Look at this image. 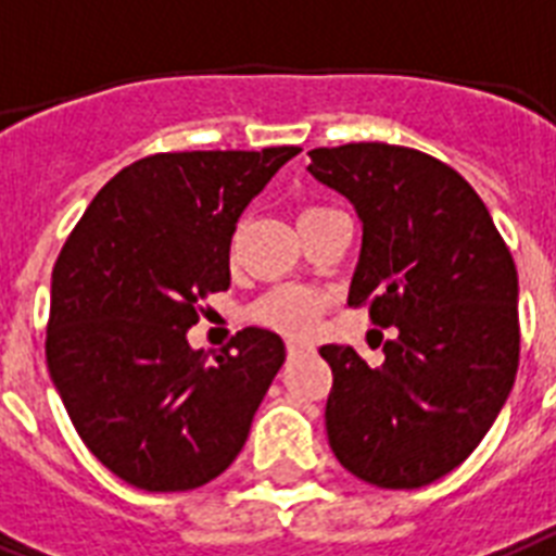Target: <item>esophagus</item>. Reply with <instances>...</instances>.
<instances>
[{"mask_svg": "<svg viewBox=\"0 0 556 556\" xmlns=\"http://www.w3.org/2000/svg\"><path fill=\"white\" fill-rule=\"evenodd\" d=\"M311 345L308 342H300V340H288V356H300V354H308Z\"/></svg>", "mask_w": 556, "mask_h": 556, "instance_id": "obj_1", "label": "esophagus"}]
</instances>
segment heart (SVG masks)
Returning a JSON list of instances; mask_svg holds the SVG:
<instances>
[{
    "label": "heart",
    "instance_id": "obj_1",
    "mask_svg": "<svg viewBox=\"0 0 556 556\" xmlns=\"http://www.w3.org/2000/svg\"><path fill=\"white\" fill-rule=\"evenodd\" d=\"M325 300L308 288H277L265 293L251 308V317L265 328H274L288 337H308L317 325Z\"/></svg>",
    "mask_w": 556,
    "mask_h": 556
}]
</instances>
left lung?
I'll list each match as a JSON object with an SVG mask.
<instances>
[{"label": "left lung", "instance_id": "8db88e82", "mask_svg": "<svg viewBox=\"0 0 556 556\" xmlns=\"http://www.w3.org/2000/svg\"><path fill=\"white\" fill-rule=\"evenodd\" d=\"M311 176L363 223L349 305L396 328L382 365L323 345L328 442L377 489H422L471 454L517 377V268L489 207L445 162L386 142L314 148Z\"/></svg>", "mask_w": 556, "mask_h": 556}]
</instances>
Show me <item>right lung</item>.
Masks as SVG:
<instances>
[{
  "instance_id": "1",
  "label": "right lung",
  "mask_w": 556,
  "mask_h": 556,
  "mask_svg": "<svg viewBox=\"0 0 556 556\" xmlns=\"http://www.w3.org/2000/svg\"><path fill=\"white\" fill-rule=\"evenodd\" d=\"M300 151L153 153L93 197L59 251L48 371L90 454L134 489H200L245 445L286 345L242 328L207 363L188 328L231 286L248 202Z\"/></svg>"
}]
</instances>
